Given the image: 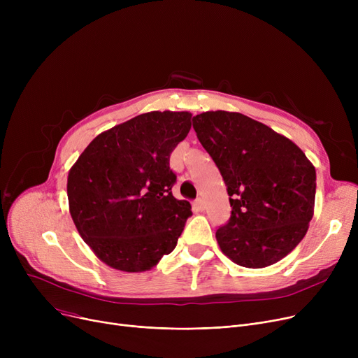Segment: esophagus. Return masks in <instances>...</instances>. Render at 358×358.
<instances>
[{"label":"esophagus","mask_w":358,"mask_h":358,"mask_svg":"<svg viewBox=\"0 0 358 358\" xmlns=\"http://www.w3.org/2000/svg\"><path fill=\"white\" fill-rule=\"evenodd\" d=\"M194 208H196V210H199V212H201V210L204 209V201H203V199H197V200L194 201Z\"/></svg>","instance_id":"1"}]
</instances>
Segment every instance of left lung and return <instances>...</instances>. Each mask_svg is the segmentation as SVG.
<instances>
[{"label":"left lung","instance_id":"obj_1","mask_svg":"<svg viewBox=\"0 0 358 358\" xmlns=\"http://www.w3.org/2000/svg\"><path fill=\"white\" fill-rule=\"evenodd\" d=\"M193 127L232 206L216 232L220 251L241 267L275 264L305 238L313 217V164L289 138L241 113L204 111Z\"/></svg>","mask_w":358,"mask_h":358}]
</instances>
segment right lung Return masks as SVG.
Listing matches in <instances>:
<instances>
[{
  "mask_svg": "<svg viewBox=\"0 0 358 358\" xmlns=\"http://www.w3.org/2000/svg\"><path fill=\"white\" fill-rule=\"evenodd\" d=\"M190 129L189 111L143 113L94 138L71 166V217L108 267L148 271L176 248L193 213L171 193L169 155Z\"/></svg>",
  "mask_w": 358,
  "mask_h": 358,
  "instance_id": "obj_1",
  "label": "right lung"
}]
</instances>
